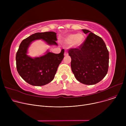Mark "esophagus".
Returning a JSON list of instances; mask_svg holds the SVG:
<instances>
[{
    "mask_svg": "<svg viewBox=\"0 0 126 126\" xmlns=\"http://www.w3.org/2000/svg\"><path fill=\"white\" fill-rule=\"evenodd\" d=\"M68 53L67 52V51H65V53H64V55L65 56H68Z\"/></svg>",
    "mask_w": 126,
    "mask_h": 126,
    "instance_id": "esophagus-1",
    "label": "esophagus"
}]
</instances>
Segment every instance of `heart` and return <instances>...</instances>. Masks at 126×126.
<instances>
[{
	"label": "heart",
	"mask_w": 126,
	"mask_h": 126,
	"mask_svg": "<svg viewBox=\"0 0 126 126\" xmlns=\"http://www.w3.org/2000/svg\"><path fill=\"white\" fill-rule=\"evenodd\" d=\"M84 36L81 32L78 34H71L66 37L64 42L67 44H73L75 47L80 46L84 42Z\"/></svg>",
	"instance_id": "obj_1"
}]
</instances>
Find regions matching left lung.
<instances>
[{
	"label": "left lung",
	"mask_w": 126,
	"mask_h": 126,
	"mask_svg": "<svg viewBox=\"0 0 126 126\" xmlns=\"http://www.w3.org/2000/svg\"><path fill=\"white\" fill-rule=\"evenodd\" d=\"M88 34L79 48H70L71 68L77 80L85 85H94L107 75L109 66V51L102 38L87 30Z\"/></svg>",
	"instance_id": "8db88e82"
}]
</instances>
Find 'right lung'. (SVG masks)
Wrapping results in <instances>:
<instances>
[{
    "mask_svg": "<svg viewBox=\"0 0 126 126\" xmlns=\"http://www.w3.org/2000/svg\"><path fill=\"white\" fill-rule=\"evenodd\" d=\"M42 39L48 45H58L57 34L54 32H36L24 39L16 53L17 70L23 80L33 86L45 85L53 80L59 64L64 58V49L60 54L47 51L42 56L32 58L27 55L31 43Z\"/></svg>",
    "mask_w": 126,
    "mask_h": 126,
    "instance_id": "1",
    "label": "right lung"
}]
</instances>
